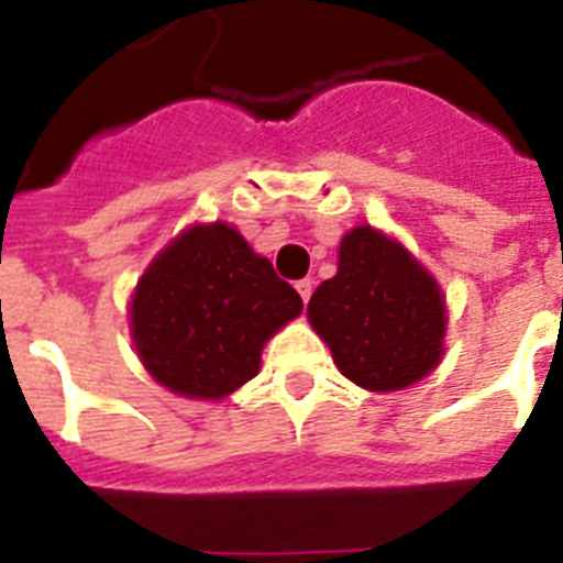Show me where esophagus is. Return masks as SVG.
I'll use <instances>...</instances> for the list:
<instances>
[{
    "label": "esophagus",
    "instance_id": "34e87169",
    "mask_svg": "<svg viewBox=\"0 0 563 563\" xmlns=\"http://www.w3.org/2000/svg\"><path fill=\"white\" fill-rule=\"evenodd\" d=\"M295 289H297V295L303 297V303H309L311 289H314V280H311V277H303V280L295 283Z\"/></svg>",
    "mask_w": 563,
    "mask_h": 563
}]
</instances>
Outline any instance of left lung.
<instances>
[{"instance_id": "left-lung-1", "label": "left lung", "mask_w": 563, "mask_h": 563, "mask_svg": "<svg viewBox=\"0 0 563 563\" xmlns=\"http://www.w3.org/2000/svg\"><path fill=\"white\" fill-rule=\"evenodd\" d=\"M306 314L340 375L361 389H406L432 375L446 352L441 283L375 225L343 234L338 274L314 289Z\"/></svg>"}]
</instances>
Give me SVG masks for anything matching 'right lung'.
Instances as JSON below:
<instances>
[{"label": "right lung", "instance_id": "1", "mask_svg": "<svg viewBox=\"0 0 563 563\" xmlns=\"http://www.w3.org/2000/svg\"><path fill=\"white\" fill-rule=\"evenodd\" d=\"M303 300L231 223H194L151 260L129 303L136 357L159 386L223 400Z\"/></svg>", "mask_w": 563, "mask_h": 563}]
</instances>
